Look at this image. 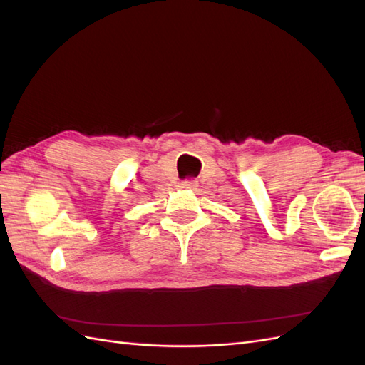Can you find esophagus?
I'll return each instance as SVG.
<instances>
[{
  "label": "esophagus",
  "instance_id": "1",
  "mask_svg": "<svg viewBox=\"0 0 365 365\" xmlns=\"http://www.w3.org/2000/svg\"><path fill=\"white\" fill-rule=\"evenodd\" d=\"M197 185V182L195 181V180H184V181H181L180 182V189H184V190H192V189H195V187Z\"/></svg>",
  "mask_w": 365,
  "mask_h": 365
}]
</instances>
